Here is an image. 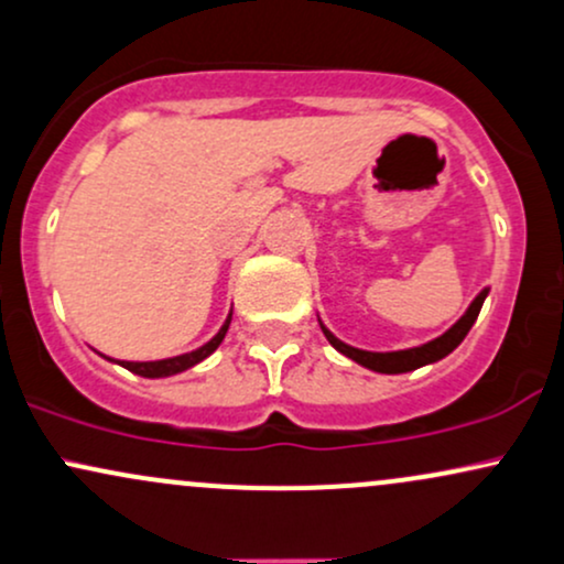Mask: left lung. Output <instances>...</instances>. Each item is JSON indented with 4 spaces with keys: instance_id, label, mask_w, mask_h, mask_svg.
<instances>
[{
    "instance_id": "obj_1",
    "label": "left lung",
    "mask_w": 564,
    "mask_h": 564,
    "mask_svg": "<svg viewBox=\"0 0 564 564\" xmlns=\"http://www.w3.org/2000/svg\"><path fill=\"white\" fill-rule=\"evenodd\" d=\"M485 296H488V289H482L480 294L475 296V302L469 304L467 313H464L462 318L453 323V326L443 336H437V339L426 341V345H422V347L394 349V352H368V349L349 347L341 339H336V336L328 332V328L323 326V323H321V328H323V334H326V339L332 341V347L339 349L341 355H347V358L355 360V364L371 368V371H377V373H405V371H416V368H422V366L437 364V360H443L445 355H451L453 349L462 345L464 336L469 334V328L475 326L477 315H480V307H482Z\"/></svg>"
}]
</instances>
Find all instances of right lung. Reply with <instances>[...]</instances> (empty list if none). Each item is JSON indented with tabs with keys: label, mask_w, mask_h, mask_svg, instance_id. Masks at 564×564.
Instances as JSON below:
<instances>
[{
	"label": "right lung",
	"mask_w": 564,
	"mask_h": 564,
	"mask_svg": "<svg viewBox=\"0 0 564 564\" xmlns=\"http://www.w3.org/2000/svg\"><path fill=\"white\" fill-rule=\"evenodd\" d=\"M230 318L232 313H228V318H225L223 328L212 336L206 345H200L198 349H193V352H185V355H174V358H164V360H145V364H132V360H119V366H124L127 371L138 373V377H145V379H164V377H174V373H183L187 368H193L196 364H200L204 358H209L215 349L223 345L225 334H228V326H230ZM111 360V358H108ZM116 364V360H113Z\"/></svg>",
	"instance_id": "obj_1"
}]
</instances>
